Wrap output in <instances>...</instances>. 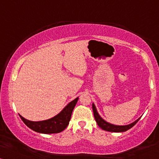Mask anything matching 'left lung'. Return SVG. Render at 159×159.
Instances as JSON below:
<instances>
[{"label": "left lung", "instance_id": "8db88e82", "mask_svg": "<svg viewBox=\"0 0 159 159\" xmlns=\"http://www.w3.org/2000/svg\"><path fill=\"white\" fill-rule=\"evenodd\" d=\"M93 114H94L95 119V121H96L98 125L102 129L106 130V131H108V132H125V131H127V130L129 129L130 128H132L133 126L135 125L136 123L139 121V119H140V118H139L138 119H137L135 121H134L133 123L130 124V125H129L117 126V125H111V124H109V123L106 122V121H104L103 119L99 116L98 113L97 112L96 108H95V106L93 103Z\"/></svg>", "mask_w": 159, "mask_h": 159}]
</instances>
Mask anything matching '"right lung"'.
Returning a JSON list of instances; mask_svg holds the SVG:
<instances>
[{
    "mask_svg": "<svg viewBox=\"0 0 159 159\" xmlns=\"http://www.w3.org/2000/svg\"><path fill=\"white\" fill-rule=\"evenodd\" d=\"M78 101V98L70 102L62 111L53 118L41 121H32L23 118L21 115V120L30 129L34 132L43 134L59 133L66 129L70 121L73 109Z\"/></svg>",
    "mask_w": 159,
    "mask_h": 159,
    "instance_id": "add662e5",
    "label": "right lung"
}]
</instances>
